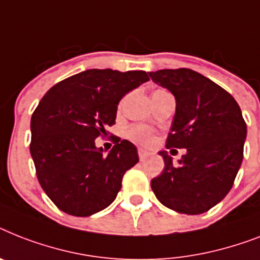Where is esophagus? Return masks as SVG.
<instances>
[{"label":"esophagus","mask_w":260,"mask_h":260,"mask_svg":"<svg viewBox=\"0 0 260 260\" xmlns=\"http://www.w3.org/2000/svg\"><path fill=\"white\" fill-rule=\"evenodd\" d=\"M137 153H139V157H140L141 161L147 159V157H148V156H149V152H147V151H145V149H141V148L137 149Z\"/></svg>","instance_id":"esophagus-1"}]
</instances>
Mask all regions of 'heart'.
Instances as JSON below:
<instances>
[{"instance_id": "1", "label": "heart", "mask_w": 260, "mask_h": 260, "mask_svg": "<svg viewBox=\"0 0 260 260\" xmlns=\"http://www.w3.org/2000/svg\"><path fill=\"white\" fill-rule=\"evenodd\" d=\"M126 135L132 140L141 143V144H151L152 141H153V131L149 126L141 125V124H136V125L131 126Z\"/></svg>"}]
</instances>
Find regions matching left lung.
<instances>
[{"mask_svg": "<svg viewBox=\"0 0 260 260\" xmlns=\"http://www.w3.org/2000/svg\"><path fill=\"white\" fill-rule=\"evenodd\" d=\"M149 76L176 99L167 148L187 149L178 166L168 152H160L164 171L152 179V191L176 212L203 214L233 188L243 160L242 111L227 90L192 69H161Z\"/></svg>", "mask_w": 260, "mask_h": 260, "instance_id": "8db88e82", "label": "left lung"}]
</instances>
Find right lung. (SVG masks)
Here are the masks:
<instances>
[{"label":"right lung","mask_w":260,"mask_h":260,"mask_svg":"<svg viewBox=\"0 0 260 260\" xmlns=\"http://www.w3.org/2000/svg\"><path fill=\"white\" fill-rule=\"evenodd\" d=\"M148 80L144 71L88 69L44 94L31 115L30 155L42 189L61 211L89 216L116 199L137 149L117 137L104 155L94 139L109 134L121 97Z\"/></svg>","instance_id":"1"}]
</instances>
